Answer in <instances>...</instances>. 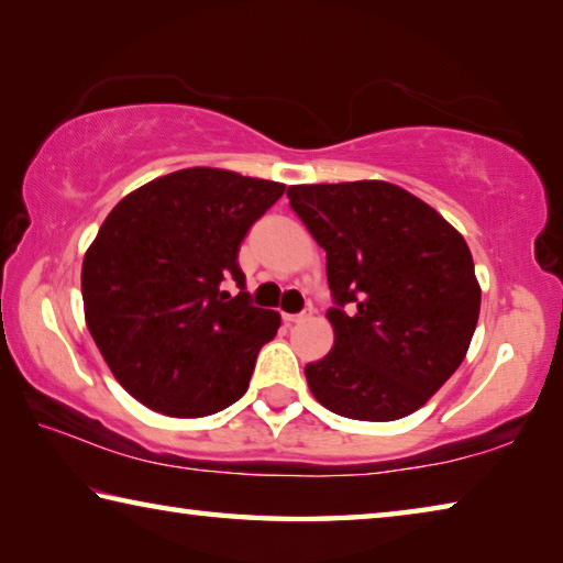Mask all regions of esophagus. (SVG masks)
I'll return each instance as SVG.
<instances>
[{
    "label": "esophagus",
    "instance_id": "34e87169",
    "mask_svg": "<svg viewBox=\"0 0 563 563\" xmlns=\"http://www.w3.org/2000/svg\"><path fill=\"white\" fill-rule=\"evenodd\" d=\"M310 316H312L310 310H302V312H298V316H283V320L288 322V325H298V322L310 320Z\"/></svg>",
    "mask_w": 563,
    "mask_h": 563
}]
</instances>
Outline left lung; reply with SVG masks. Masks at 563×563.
<instances>
[{"label": "left lung", "instance_id": "8db88e82", "mask_svg": "<svg viewBox=\"0 0 563 563\" xmlns=\"http://www.w3.org/2000/svg\"><path fill=\"white\" fill-rule=\"evenodd\" d=\"M325 251L335 345L305 365L330 412L393 422L417 412L470 350L482 288L470 245L432 206L387 180L290 186Z\"/></svg>", "mask_w": 563, "mask_h": 563}]
</instances>
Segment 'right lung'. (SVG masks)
<instances>
[{
  "instance_id": "right-lung-1",
  "label": "right lung",
  "mask_w": 563,
  "mask_h": 563,
  "mask_svg": "<svg viewBox=\"0 0 563 563\" xmlns=\"http://www.w3.org/2000/svg\"><path fill=\"white\" fill-rule=\"evenodd\" d=\"M275 180L180 168L113 206L81 265L84 318L113 377L154 412L208 417L241 399L280 316L247 302L241 241ZM233 277L242 292L222 283Z\"/></svg>"
}]
</instances>
